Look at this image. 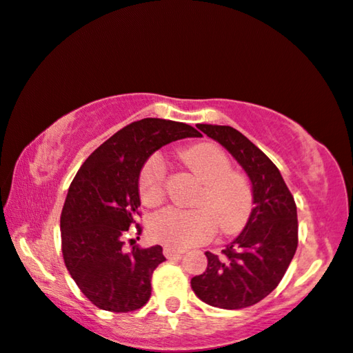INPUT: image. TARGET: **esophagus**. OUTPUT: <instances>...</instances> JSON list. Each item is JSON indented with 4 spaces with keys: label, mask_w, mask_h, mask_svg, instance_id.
Listing matches in <instances>:
<instances>
[{
    "label": "esophagus",
    "mask_w": 353,
    "mask_h": 353,
    "mask_svg": "<svg viewBox=\"0 0 353 353\" xmlns=\"http://www.w3.org/2000/svg\"><path fill=\"white\" fill-rule=\"evenodd\" d=\"M182 253H184V252H182V250H176V248H172V246H164V256L165 258L181 256Z\"/></svg>",
    "instance_id": "1"
}]
</instances>
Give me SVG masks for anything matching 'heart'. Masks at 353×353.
<instances>
[{
	"label": "heart",
	"mask_w": 353,
	"mask_h": 353,
	"mask_svg": "<svg viewBox=\"0 0 353 353\" xmlns=\"http://www.w3.org/2000/svg\"><path fill=\"white\" fill-rule=\"evenodd\" d=\"M182 159L203 182L195 199L199 209L168 207L152 215V239L172 248H189L210 240L215 228L220 233L239 232L253 209V188L248 177L233 172L228 156L212 143L192 146L182 154ZM139 195L150 207L164 201L165 163L161 154L151 156L144 163L139 174Z\"/></svg>",
	"instance_id": "1"
}]
</instances>
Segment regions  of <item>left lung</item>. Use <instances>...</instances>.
Masks as SVG:
<instances>
[{
  "label": "left lung",
  "mask_w": 353,
  "mask_h": 353,
  "mask_svg": "<svg viewBox=\"0 0 353 353\" xmlns=\"http://www.w3.org/2000/svg\"><path fill=\"white\" fill-rule=\"evenodd\" d=\"M241 165L253 188L243 230L222 250L205 252L207 270L190 279L199 299L220 309L260 303L278 286L298 248V210L281 172L268 156L232 126L197 125Z\"/></svg>",
  "instance_id": "obj_1"
}]
</instances>
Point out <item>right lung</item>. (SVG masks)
Listing matches in <instances>:
<instances>
[{
	"label": "right lung",
	"mask_w": 353,
	"mask_h": 353,
	"mask_svg": "<svg viewBox=\"0 0 353 353\" xmlns=\"http://www.w3.org/2000/svg\"><path fill=\"white\" fill-rule=\"evenodd\" d=\"M201 133L185 123L144 118L114 133L88 156L72 181L61 215L62 254L80 291L99 309L130 312L151 296L152 271L165 258L159 245L123 252L138 215L139 174L165 144Z\"/></svg>",
	"instance_id": "obj_1"
}]
</instances>
